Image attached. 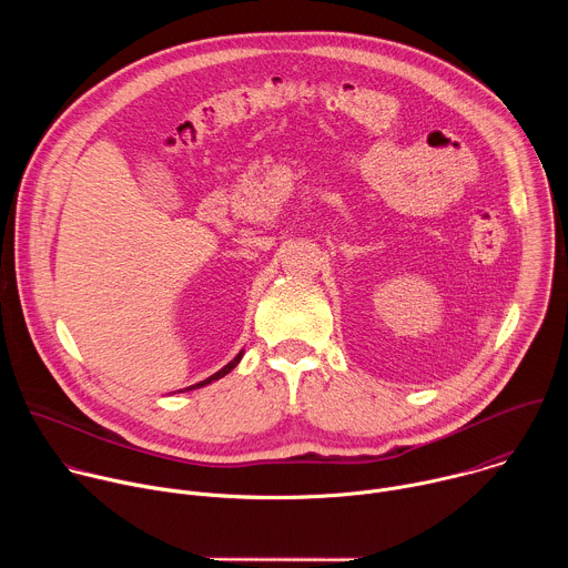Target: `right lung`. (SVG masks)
I'll return each mask as SVG.
<instances>
[{
    "label": "right lung",
    "instance_id": "1",
    "mask_svg": "<svg viewBox=\"0 0 568 568\" xmlns=\"http://www.w3.org/2000/svg\"><path fill=\"white\" fill-rule=\"evenodd\" d=\"M242 355H245V353L240 351V353H237V355H235V357H233V359H231V362H229L224 368H220V371H217V373H213L211 377H206V379H202V382H197V384H193V386H189V388H200V386H206V384H211L213 379H220V377H224L226 373H231V371H233V368L240 364ZM189 388H184V390H189Z\"/></svg>",
    "mask_w": 568,
    "mask_h": 568
}]
</instances>
